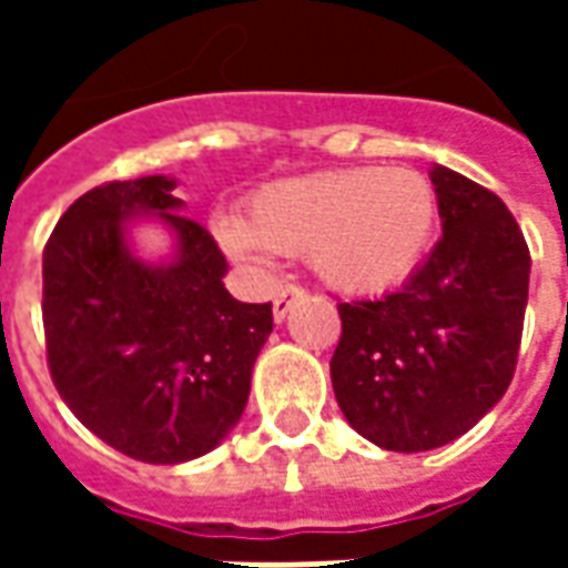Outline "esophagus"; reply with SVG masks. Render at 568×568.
I'll use <instances>...</instances> for the list:
<instances>
[{
    "instance_id": "obj_1",
    "label": "esophagus",
    "mask_w": 568,
    "mask_h": 568,
    "mask_svg": "<svg viewBox=\"0 0 568 568\" xmlns=\"http://www.w3.org/2000/svg\"><path fill=\"white\" fill-rule=\"evenodd\" d=\"M304 295H307V292H304L301 285H285L283 292L273 297V320L283 322L285 316H288V310H292V304H295V301H301V297H304Z\"/></svg>"
}]
</instances>
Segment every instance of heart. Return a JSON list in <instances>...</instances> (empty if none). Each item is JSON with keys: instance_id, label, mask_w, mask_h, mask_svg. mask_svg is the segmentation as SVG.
Here are the masks:
<instances>
[{"instance_id": "1", "label": "heart", "mask_w": 568, "mask_h": 568, "mask_svg": "<svg viewBox=\"0 0 568 568\" xmlns=\"http://www.w3.org/2000/svg\"><path fill=\"white\" fill-rule=\"evenodd\" d=\"M438 224L435 185L417 170L356 166L258 187L246 219L219 215L215 236L246 267L271 252L307 255L322 283L349 297L393 292L426 258Z\"/></svg>"}]
</instances>
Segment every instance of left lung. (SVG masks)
<instances>
[{"label":"left lung","mask_w":568,"mask_h":568,"mask_svg":"<svg viewBox=\"0 0 568 568\" xmlns=\"http://www.w3.org/2000/svg\"><path fill=\"white\" fill-rule=\"evenodd\" d=\"M440 240L402 292L337 304L334 398L383 450L450 444L499 405L517 365L529 248L508 206L432 163Z\"/></svg>","instance_id":"left-lung-1"}]
</instances>
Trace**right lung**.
<instances>
[{
	"label": "right lung",
	"instance_id": "obj_1",
	"mask_svg": "<svg viewBox=\"0 0 568 568\" xmlns=\"http://www.w3.org/2000/svg\"><path fill=\"white\" fill-rule=\"evenodd\" d=\"M173 175L109 182L79 197L44 246V344L60 398L130 459L179 465L240 423L271 304L224 288L227 261ZM161 223L171 252L142 260L132 227Z\"/></svg>",
	"mask_w": 568,
	"mask_h": 568
}]
</instances>
